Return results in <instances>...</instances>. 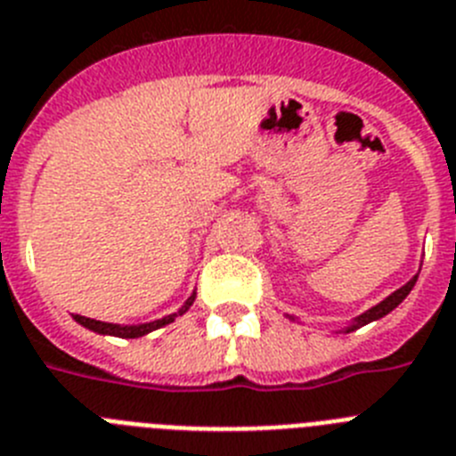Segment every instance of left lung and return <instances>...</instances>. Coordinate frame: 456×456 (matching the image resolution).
<instances>
[{
    "instance_id": "8db88e82",
    "label": "left lung",
    "mask_w": 456,
    "mask_h": 456,
    "mask_svg": "<svg viewBox=\"0 0 456 456\" xmlns=\"http://www.w3.org/2000/svg\"><path fill=\"white\" fill-rule=\"evenodd\" d=\"M415 281H417V275H415V278H412V281L405 282V285L401 287V289H396V292H394V294H389L387 299L380 301V304H378V305H373V308H370V311H366L364 315H359L357 320H354V322H352L350 327L346 329V331H354V329L364 327V324L373 322V320H380V317H385V315H387V313H392L394 308H396V305H399L401 301H403L405 297H408V294H411V289H412V287H415Z\"/></svg>"
}]
</instances>
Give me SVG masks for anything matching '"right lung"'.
<instances>
[{"label": "right lung", "instance_id": "add662e5", "mask_svg": "<svg viewBox=\"0 0 456 456\" xmlns=\"http://www.w3.org/2000/svg\"><path fill=\"white\" fill-rule=\"evenodd\" d=\"M194 297H197V294H192V297H190V299L185 301V305H183L181 311L174 313V315H167V317H162V320H155V322H148V324H134V327H120V324L99 322V320H90V317H83V315H74V320L78 324H83V327L92 329V331H97V334L118 336V338H139V336L151 334V331H155V329L164 327V324L174 322L175 315H183V313H185L187 308H190V305L194 304Z\"/></svg>", "mask_w": 456, "mask_h": 456}]
</instances>
